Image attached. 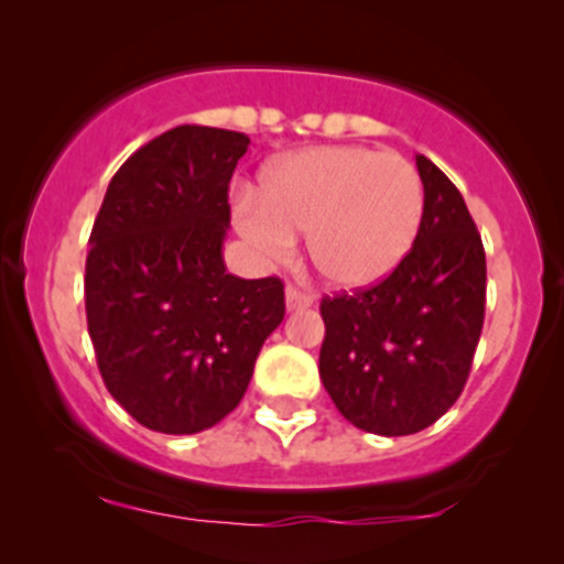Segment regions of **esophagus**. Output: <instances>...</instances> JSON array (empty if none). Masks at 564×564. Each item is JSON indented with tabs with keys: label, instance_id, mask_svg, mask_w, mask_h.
<instances>
[{
	"label": "esophagus",
	"instance_id": "obj_1",
	"mask_svg": "<svg viewBox=\"0 0 564 564\" xmlns=\"http://www.w3.org/2000/svg\"><path fill=\"white\" fill-rule=\"evenodd\" d=\"M314 305V297L311 294H305L303 289L297 286H286V311H303V308H311Z\"/></svg>",
	"mask_w": 564,
	"mask_h": 564
}]
</instances>
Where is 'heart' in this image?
I'll use <instances>...</instances> for the list:
<instances>
[{
    "label": "heart",
    "instance_id": "1",
    "mask_svg": "<svg viewBox=\"0 0 564 564\" xmlns=\"http://www.w3.org/2000/svg\"><path fill=\"white\" fill-rule=\"evenodd\" d=\"M425 191L417 169L395 152L338 144L278 158L259 196L237 198V229L264 259H283L308 231V259L335 289L384 281L417 240Z\"/></svg>",
    "mask_w": 564,
    "mask_h": 564
}]
</instances>
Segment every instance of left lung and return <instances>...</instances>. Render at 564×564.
<instances>
[{"instance_id": "obj_1", "label": "left lung", "mask_w": 564, "mask_h": 564, "mask_svg": "<svg viewBox=\"0 0 564 564\" xmlns=\"http://www.w3.org/2000/svg\"><path fill=\"white\" fill-rule=\"evenodd\" d=\"M417 240L371 289L322 300L318 377L357 429L406 436L458 401L486 316V250L458 187L425 155Z\"/></svg>"}]
</instances>
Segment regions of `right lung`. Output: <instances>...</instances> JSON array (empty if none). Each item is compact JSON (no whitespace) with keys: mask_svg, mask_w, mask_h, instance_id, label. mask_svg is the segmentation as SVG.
<instances>
[{"mask_svg":"<svg viewBox=\"0 0 564 564\" xmlns=\"http://www.w3.org/2000/svg\"><path fill=\"white\" fill-rule=\"evenodd\" d=\"M246 133L180 124L119 166L89 237L87 327L113 401L144 429L198 434L246 395L283 283L224 264Z\"/></svg>","mask_w":564,"mask_h":564,"instance_id":"add662e5","label":"right lung"}]
</instances>
